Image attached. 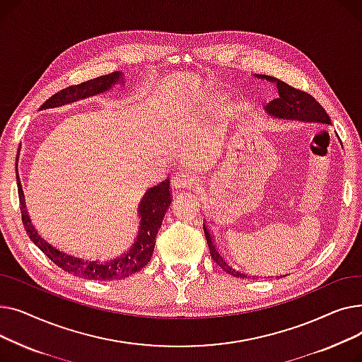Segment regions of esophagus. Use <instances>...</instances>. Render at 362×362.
Instances as JSON below:
<instances>
[{
	"instance_id": "obj_1",
	"label": "esophagus",
	"mask_w": 362,
	"mask_h": 362,
	"mask_svg": "<svg viewBox=\"0 0 362 362\" xmlns=\"http://www.w3.org/2000/svg\"><path fill=\"white\" fill-rule=\"evenodd\" d=\"M171 185H173L176 189L192 187L197 185V180L191 173H187L185 170H180L173 177H171Z\"/></svg>"
}]
</instances>
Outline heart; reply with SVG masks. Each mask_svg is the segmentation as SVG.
Segmentation results:
<instances>
[{"instance_id": "heart-1", "label": "heart", "mask_w": 362, "mask_h": 362, "mask_svg": "<svg viewBox=\"0 0 362 362\" xmlns=\"http://www.w3.org/2000/svg\"><path fill=\"white\" fill-rule=\"evenodd\" d=\"M220 97H217V95H216V97H213L211 100H210V104H211V107H217V105H220Z\"/></svg>"}]
</instances>
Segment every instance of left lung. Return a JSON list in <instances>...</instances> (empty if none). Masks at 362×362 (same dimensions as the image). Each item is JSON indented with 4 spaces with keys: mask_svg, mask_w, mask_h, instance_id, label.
<instances>
[{
    "mask_svg": "<svg viewBox=\"0 0 362 362\" xmlns=\"http://www.w3.org/2000/svg\"><path fill=\"white\" fill-rule=\"evenodd\" d=\"M257 78L265 79L277 86L279 90V98L273 100L267 107H265V111H267L269 116L274 119H281V120H296V122H305V123H321V124H330V117L329 114L325 111L315 100L311 97L310 93L295 89L289 86L288 83L281 82L280 79L272 78V76H265V74H257ZM204 233L205 239L208 243V248H210V254L213 259L220 265V267L235 277L246 279L248 274H245L236 269H233L232 265L226 261L223 254L218 251L217 245L213 239L211 232L208 230V226L204 223Z\"/></svg>",
    "mask_w": 362,
    "mask_h": 362,
    "instance_id": "obj_1",
    "label": "left lung"
}]
</instances>
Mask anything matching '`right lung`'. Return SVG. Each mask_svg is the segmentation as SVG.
I'll list each match as a JSON object with an SVG mask.
<instances>
[{"mask_svg":"<svg viewBox=\"0 0 362 362\" xmlns=\"http://www.w3.org/2000/svg\"><path fill=\"white\" fill-rule=\"evenodd\" d=\"M116 85H124V78L122 71H114L79 85L69 86L52 95L49 100H47L41 105L40 110L57 108V107H63L76 101L86 100L89 97H95V95H101ZM16 180L18 187V199H21L22 221L30 240L54 264L59 265L60 269L74 276H81L89 280H120L142 270L151 261V257H152V252H154V246H156V236L161 227L164 214L167 213L168 206L171 204L168 179L149 187L145 192V195L142 197V201L139 202V206H138V214L141 218L139 232L130 248L111 259H105V261L86 259V258H81V257L71 255L69 252L60 251L59 248H55L54 245H51L48 240H45L40 233H37L26 210L25 194H23L21 177H18L17 165H16Z\"/></svg>","mask_w":362,"mask_h":362,"instance_id":"obj_1","label":"right lung"}]
</instances>
